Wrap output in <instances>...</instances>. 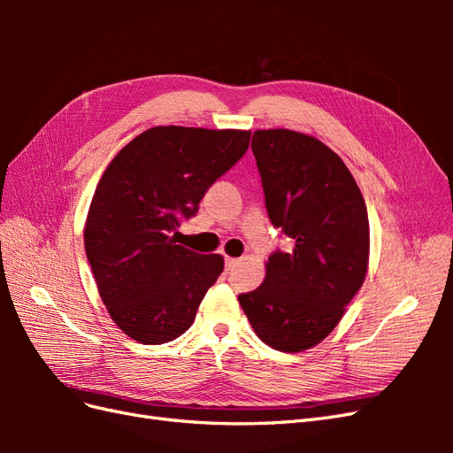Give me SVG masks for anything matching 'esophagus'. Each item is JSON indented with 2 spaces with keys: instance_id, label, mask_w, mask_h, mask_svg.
<instances>
[{
  "instance_id": "esophagus-1",
  "label": "esophagus",
  "mask_w": 453,
  "mask_h": 453,
  "mask_svg": "<svg viewBox=\"0 0 453 453\" xmlns=\"http://www.w3.org/2000/svg\"><path fill=\"white\" fill-rule=\"evenodd\" d=\"M238 265V258H232V257H225V266L226 270H232Z\"/></svg>"
}]
</instances>
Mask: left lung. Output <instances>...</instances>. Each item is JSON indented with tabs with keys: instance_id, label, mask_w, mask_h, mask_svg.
Masks as SVG:
<instances>
[{
	"instance_id": "left-lung-1",
	"label": "left lung",
	"mask_w": 453,
	"mask_h": 453,
	"mask_svg": "<svg viewBox=\"0 0 453 453\" xmlns=\"http://www.w3.org/2000/svg\"><path fill=\"white\" fill-rule=\"evenodd\" d=\"M251 149L270 223L293 250L273 251L263 285L238 300L265 344L303 351L333 333L365 281L366 205L346 164L311 135L257 130Z\"/></svg>"
}]
</instances>
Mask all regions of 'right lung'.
I'll use <instances>...</instances> for the list:
<instances>
[{
    "instance_id": "add662e5",
    "label": "right lung",
    "mask_w": 453,
    "mask_h": 453,
    "mask_svg": "<svg viewBox=\"0 0 453 453\" xmlns=\"http://www.w3.org/2000/svg\"><path fill=\"white\" fill-rule=\"evenodd\" d=\"M250 135L155 127L120 149L102 175L87 217L85 250L109 315L130 338L166 344L195 323L225 263L221 255L183 248L173 232L245 155Z\"/></svg>"
}]
</instances>
